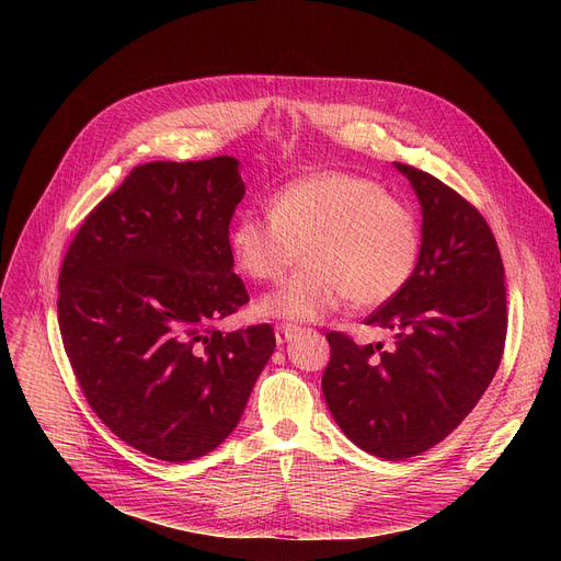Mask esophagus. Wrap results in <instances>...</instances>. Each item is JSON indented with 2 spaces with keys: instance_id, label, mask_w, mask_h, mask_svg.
Returning <instances> with one entry per match:
<instances>
[{
  "instance_id": "34e87169",
  "label": "esophagus",
  "mask_w": 561,
  "mask_h": 561,
  "mask_svg": "<svg viewBox=\"0 0 561 561\" xmlns=\"http://www.w3.org/2000/svg\"><path fill=\"white\" fill-rule=\"evenodd\" d=\"M296 332H298V325H293V322H279V325H275V339H277V343L290 341L293 336H296Z\"/></svg>"
}]
</instances>
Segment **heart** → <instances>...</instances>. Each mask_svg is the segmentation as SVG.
<instances>
[{
	"label": "heart",
	"instance_id": "1",
	"mask_svg": "<svg viewBox=\"0 0 561 561\" xmlns=\"http://www.w3.org/2000/svg\"><path fill=\"white\" fill-rule=\"evenodd\" d=\"M229 250L259 284L279 282L302 252L305 268L268 293L261 311L318 320L347 298L355 307L393 300L414 275L421 222L414 206L370 176L325 170L284 184L268 214L236 218Z\"/></svg>",
	"mask_w": 561,
	"mask_h": 561
}]
</instances>
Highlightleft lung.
Instances as JSON below:
<instances>
[{
	"label": "left lung",
	"mask_w": 561,
	"mask_h": 561,
	"mask_svg": "<svg viewBox=\"0 0 561 561\" xmlns=\"http://www.w3.org/2000/svg\"><path fill=\"white\" fill-rule=\"evenodd\" d=\"M423 206L414 275L366 325L396 334L357 345L328 332L322 396L343 434L387 461L440 444L473 411L503 359L507 336L505 268L484 216L455 188L396 163Z\"/></svg>",
	"instance_id": "left-lung-1"
}]
</instances>
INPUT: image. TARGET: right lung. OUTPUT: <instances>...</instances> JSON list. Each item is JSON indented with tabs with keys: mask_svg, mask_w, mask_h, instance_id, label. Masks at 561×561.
Returning a JSON list of instances; mask_svg holds the SVG:
<instances>
[{
	"mask_svg": "<svg viewBox=\"0 0 561 561\" xmlns=\"http://www.w3.org/2000/svg\"><path fill=\"white\" fill-rule=\"evenodd\" d=\"M239 161H150L85 216L58 275L79 389L127 446L161 461L218 448L275 350L268 322L222 334L250 302L229 250Z\"/></svg>",
	"mask_w": 561,
	"mask_h": 561,
	"instance_id": "right-lung-1",
	"label": "right lung"
}]
</instances>
